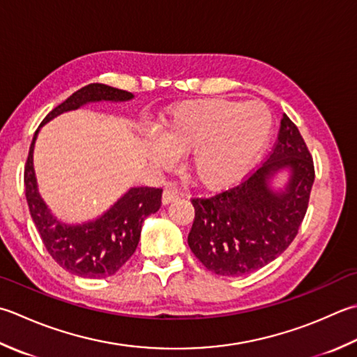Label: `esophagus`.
Wrapping results in <instances>:
<instances>
[{"mask_svg": "<svg viewBox=\"0 0 357 357\" xmlns=\"http://www.w3.org/2000/svg\"><path fill=\"white\" fill-rule=\"evenodd\" d=\"M181 197H183V193H181L178 188L165 187L164 193H162V204H169V202H172L174 199H179Z\"/></svg>", "mask_w": 357, "mask_h": 357, "instance_id": "obj_1", "label": "esophagus"}]
</instances>
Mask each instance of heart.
I'll return each instance as SVG.
<instances>
[{"mask_svg": "<svg viewBox=\"0 0 357 357\" xmlns=\"http://www.w3.org/2000/svg\"><path fill=\"white\" fill-rule=\"evenodd\" d=\"M272 125L263 102H185L165 116L162 141L151 144L150 158L159 167H170L173 155L192 151L188 170L195 183L218 190L238 183L252 169L269 141Z\"/></svg>", "mask_w": 357, "mask_h": 357, "instance_id": "obj_1", "label": "heart"}]
</instances>
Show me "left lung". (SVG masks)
<instances>
[{
  "label": "left lung",
  "instance_id": "obj_1",
  "mask_svg": "<svg viewBox=\"0 0 357 357\" xmlns=\"http://www.w3.org/2000/svg\"><path fill=\"white\" fill-rule=\"evenodd\" d=\"M293 172L287 190L274 194L267 181L277 169ZM316 172L296 123L282 117L278 137L263 164L238 185L213 197L192 198L195 220L188 246L218 275L240 277L266 266L288 249L306 215Z\"/></svg>",
  "mask_w": 357,
  "mask_h": 357
}]
</instances>
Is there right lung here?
I'll return each instance as SVG.
<instances>
[{"label": "right lung", "mask_w": 357, "mask_h": 357, "mask_svg": "<svg viewBox=\"0 0 357 357\" xmlns=\"http://www.w3.org/2000/svg\"><path fill=\"white\" fill-rule=\"evenodd\" d=\"M130 99H132V94L128 91L102 85V83H91L75 91L65 102L55 107L43 119L41 125L65 111L77 109L86 102H123ZM37 132L38 130L35 131L29 155L26 159L24 188L31 216L46 250L63 269L74 275L86 278L114 275L135 254L141 238L144 220L158 212L162 204L160 201L162 188H130L99 220L85 222L82 226L61 225L49 213L37 188L32 160Z\"/></svg>", "instance_id": "1"}]
</instances>
